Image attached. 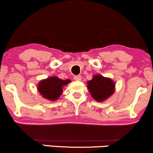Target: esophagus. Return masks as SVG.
<instances>
[{"label":"esophagus","mask_w":153,"mask_h":153,"mask_svg":"<svg viewBox=\"0 0 153 153\" xmlns=\"http://www.w3.org/2000/svg\"><path fill=\"white\" fill-rule=\"evenodd\" d=\"M74 79H75V81H80L82 79L81 75H76V76L74 77Z\"/></svg>","instance_id":"obj_1"}]
</instances>
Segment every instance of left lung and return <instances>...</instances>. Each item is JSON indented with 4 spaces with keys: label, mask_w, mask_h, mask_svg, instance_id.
Returning <instances> with one entry per match:
<instances>
[{
    "label": "left lung",
    "mask_w": 153,
    "mask_h": 153,
    "mask_svg": "<svg viewBox=\"0 0 153 153\" xmlns=\"http://www.w3.org/2000/svg\"><path fill=\"white\" fill-rule=\"evenodd\" d=\"M87 88L93 99L101 102L114 93L115 83L111 78L97 74L87 82Z\"/></svg>",
    "instance_id": "8db88e82"
}]
</instances>
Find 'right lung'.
<instances>
[{"mask_svg": "<svg viewBox=\"0 0 153 153\" xmlns=\"http://www.w3.org/2000/svg\"><path fill=\"white\" fill-rule=\"evenodd\" d=\"M71 80H62L57 76L48 77L40 81L37 85V90L42 96L51 101H56L63 92V89Z\"/></svg>", "mask_w": 153, "mask_h": 153, "instance_id": "obj_1", "label": "right lung"}]
</instances>
